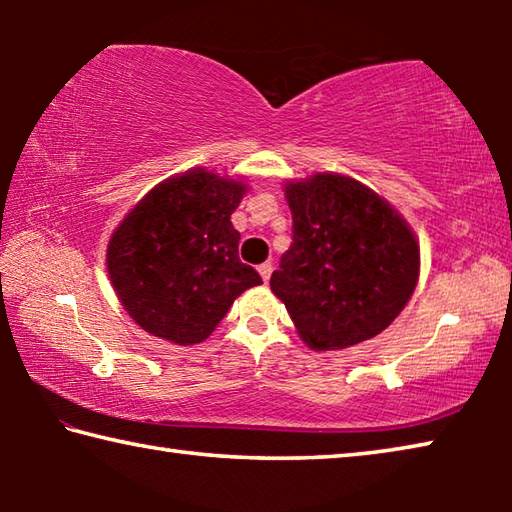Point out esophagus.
<instances>
[{
    "mask_svg": "<svg viewBox=\"0 0 512 512\" xmlns=\"http://www.w3.org/2000/svg\"><path fill=\"white\" fill-rule=\"evenodd\" d=\"M271 271H273L271 264H259V266H257V273L262 275L264 282H268V277H271Z\"/></svg>",
    "mask_w": 512,
    "mask_h": 512,
    "instance_id": "esophagus-1",
    "label": "esophagus"
}]
</instances>
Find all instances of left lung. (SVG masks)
<instances>
[{
    "label": "left lung",
    "instance_id": "left-lung-1",
    "mask_svg": "<svg viewBox=\"0 0 512 512\" xmlns=\"http://www.w3.org/2000/svg\"><path fill=\"white\" fill-rule=\"evenodd\" d=\"M293 241L271 275L300 339L343 350L393 323L413 296L420 246L395 207L341 173L291 180Z\"/></svg>",
    "mask_w": 512,
    "mask_h": 512
}]
</instances>
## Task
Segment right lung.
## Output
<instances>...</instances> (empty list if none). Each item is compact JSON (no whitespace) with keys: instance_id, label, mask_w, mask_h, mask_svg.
Listing matches in <instances>:
<instances>
[{"instance_id":"add662e5","label":"right lung","mask_w":512,"mask_h":512,"mask_svg":"<svg viewBox=\"0 0 512 512\" xmlns=\"http://www.w3.org/2000/svg\"><path fill=\"white\" fill-rule=\"evenodd\" d=\"M248 187L207 169L155 185L108 241V275L137 325L176 345L205 341L237 296L262 284L239 259L230 216Z\"/></svg>"}]
</instances>
